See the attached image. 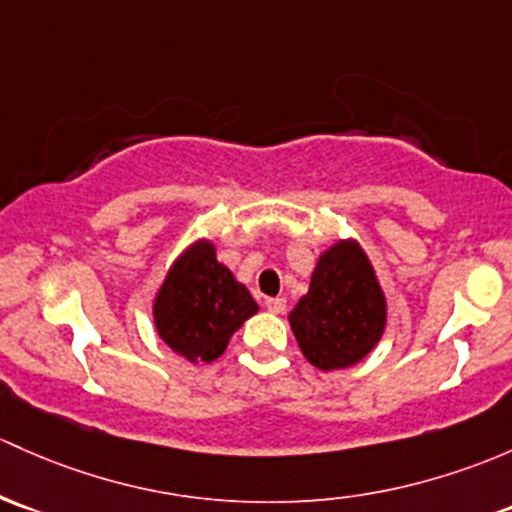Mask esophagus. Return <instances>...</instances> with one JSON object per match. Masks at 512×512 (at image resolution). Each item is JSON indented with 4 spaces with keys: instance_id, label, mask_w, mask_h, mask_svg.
<instances>
[{
    "instance_id": "34e87169",
    "label": "esophagus",
    "mask_w": 512,
    "mask_h": 512,
    "mask_svg": "<svg viewBox=\"0 0 512 512\" xmlns=\"http://www.w3.org/2000/svg\"><path fill=\"white\" fill-rule=\"evenodd\" d=\"M265 306H267V311H272V314H282V311L287 309V299L270 297V299H265Z\"/></svg>"
}]
</instances>
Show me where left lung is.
Returning <instances> with one entry per match:
<instances>
[{
	"label": "left lung",
	"mask_w": 512,
	"mask_h": 512,
	"mask_svg": "<svg viewBox=\"0 0 512 512\" xmlns=\"http://www.w3.org/2000/svg\"><path fill=\"white\" fill-rule=\"evenodd\" d=\"M385 297L358 242L324 252L311 287L289 314L301 353L321 370L355 365L385 331Z\"/></svg>",
	"instance_id": "obj_1"
}]
</instances>
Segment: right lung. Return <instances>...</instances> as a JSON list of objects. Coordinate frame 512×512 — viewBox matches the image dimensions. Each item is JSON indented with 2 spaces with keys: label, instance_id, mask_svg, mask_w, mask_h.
I'll return each instance as SVG.
<instances>
[{
  "label": "right lung",
  "instance_id": "1",
  "mask_svg": "<svg viewBox=\"0 0 512 512\" xmlns=\"http://www.w3.org/2000/svg\"><path fill=\"white\" fill-rule=\"evenodd\" d=\"M252 314H257L255 299L215 260L208 242L193 245L171 267L154 301L159 336L191 363L218 358Z\"/></svg>",
  "mask_w": 512,
  "mask_h": 512
}]
</instances>
